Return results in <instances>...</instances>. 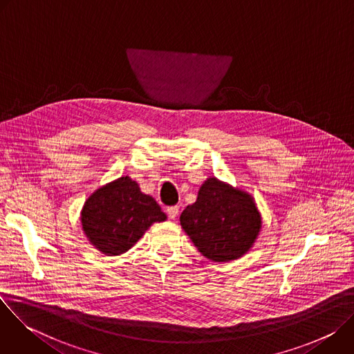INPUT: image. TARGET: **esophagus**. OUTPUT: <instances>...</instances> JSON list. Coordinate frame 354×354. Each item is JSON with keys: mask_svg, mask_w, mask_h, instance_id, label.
Returning a JSON list of instances; mask_svg holds the SVG:
<instances>
[{"mask_svg": "<svg viewBox=\"0 0 354 354\" xmlns=\"http://www.w3.org/2000/svg\"><path fill=\"white\" fill-rule=\"evenodd\" d=\"M167 213H168V216H169V218H171V220H175V218L178 217V214H179V207H178V206L168 207Z\"/></svg>", "mask_w": 354, "mask_h": 354, "instance_id": "esophagus-1", "label": "esophagus"}]
</instances>
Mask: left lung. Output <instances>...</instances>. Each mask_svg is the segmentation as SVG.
Listing matches in <instances>:
<instances>
[{
  "instance_id": "8db88e82",
  "label": "left lung",
  "mask_w": 354,
  "mask_h": 354,
  "mask_svg": "<svg viewBox=\"0 0 354 354\" xmlns=\"http://www.w3.org/2000/svg\"><path fill=\"white\" fill-rule=\"evenodd\" d=\"M179 221L200 254L220 263L246 255L262 230L252 194L216 176L201 183L196 201L182 212Z\"/></svg>"
}]
</instances>
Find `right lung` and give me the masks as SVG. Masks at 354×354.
<instances>
[{
	"label": "right lung",
	"mask_w": 354,
	"mask_h": 354,
	"mask_svg": "<svg viewBox=\"0 0 354 354\" xmlns=\"http://www.w3.org/2000/svg\"><path fill=\"white\" fill-rule=\"evenodd\" d=\"M167 221L154 197L140 190L130 176L97 187L81 210L82 231L89 243L106 257L127 252L154 223Z\"/></svg>",
	"instance_id": "1"
}]
</instances>
